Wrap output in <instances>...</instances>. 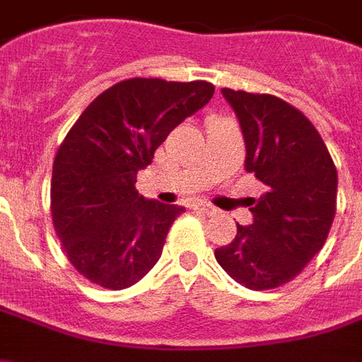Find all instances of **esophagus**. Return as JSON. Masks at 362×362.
Wrapping results in <instances>:
<instances>
[{"instance_id":"1","label":"esophagus","mask_w":362,"mask_h":362,"mask_svg":"<svg viewBox=\"0 0 362 362\" xmlns=\"http://www.w3.org/2000/svg\"><path fill=\"white\" fill-rule=\"evenodd\" d=\"M196 209H199V211H204L205 215H219V209H217L215 205L205 204V202H202V204H197Z\"/></svg>"}]
</instances>
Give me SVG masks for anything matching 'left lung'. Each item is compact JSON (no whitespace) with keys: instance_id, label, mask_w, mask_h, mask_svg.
I'll return each instance as SVG.
<instances>
[{"instance_id":"1","label":"left lung","mask_w":362,"mask_h":362,"mask_svg":"<svg viewBox=\"0 0 362 362\" xmlns=\"http://www.w3.org/2000/svg\"><path fill=\"white\" fill-rule=\"evenodd\" d=\"M235 108L246 173L267 186L250 211V227L236 225L235 240L215 250L219 266L246 288L285 285L326 243L335 217L337 170L326 143L303 112L273 95L223 89Z\"/></svg>"}]
</instances>
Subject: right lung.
<instances>
[{
    "instance_id": "1",
    "label": "right lung",
    "mask_w": 362,
    "mask_h": 362,
    "mask_svg": "<svg viewBox=\"0 0 362 362\" xmlns=\"http://www.w3.org/2000/svg\"><path fill=\"white\" fill-rule=\"evenodd\" d=\"M213 93L207 81L134 77L100 93L67 132L52 168L50 211L67 259L85 279L119 291L157 264L186 209L139 196L137 173Z\"/></svg>"
}]
</instances>
